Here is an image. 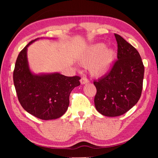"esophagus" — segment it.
Returning a JSON list of instances; mask_svg holds the SVG:
<instances>
[{
	"mask_svg": "<svg viewBox=\"0 0 158 158\" xmlns=\"http://www.w3.org/2000/svg\"><path fill=\"white\" fill-rule=\"evenodd\" d=\"M88 82H89V81L86 78H81V80H80V83H81V84H82V85L85 84H87Z\"/></svg>",
	"mask_w": 158,
	"mask_h": 158,
	"instance_id": "34e87169",
	"label": "esophagus"
}]
</instances>
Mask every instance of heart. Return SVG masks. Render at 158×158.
<instances>
[{
	"instance_id": "b5f03b06",
	"label": "heart",
	"mask_w": 158,
	"mask_h": 158,
	"mask_svg": "<svg viewBox=\"0 0 158 158\" xmlns=\"http://www.w3.org/2000/svg\"><path fill=\"white\" fill-rule=\"evenodd\" d=\"M116 59V52L113 49L106 47L103 44L91 45L82 54L79 62L88 66L89 74L94 77L101 78L111 70Z\"/></svg>"
}]
</instances>
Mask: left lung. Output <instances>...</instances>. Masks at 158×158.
I'll return each instance as SVG.
<instances>
[{
    "mask_svg": "<svg viewBox=\"0 0 158 158\" xmlns=\"http://www.w3.org/2000/svg\"><path fill=\"white\" fill-rule=\"evenodd\" d=\"M118 60L105 76L94 81L97 111L104 116L117 117L127 113L139 100L142 90L144 66L138 51L118 34Z\"/></svg>",
    "mask_w": 158,
    "mask_h": 158,
    "instance_id": "8db88e82",
    "label": "left lung"
}]
</instances>
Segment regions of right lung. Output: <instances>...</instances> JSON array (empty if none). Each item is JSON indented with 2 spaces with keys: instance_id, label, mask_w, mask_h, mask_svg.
<instances>
[{
  "instance_id": "add662e5",
  "label": "right lung",
  "mask_w": 158,
  "mask_h": 158,
  "mask_svg": "<svg viewBox=\"0 0 158 158\" xmlns=\"http://www.w3.org/2000/svg\"><path fill=\"white\" fill-rule=\"evenodd\" d=\"M19 53L13 73L18 98L26 111L42 120L60 118L67 111L70 94L80 85L79 76L68 77L60 74H35L31 70L27 60V47Z\"/></svg>"
}]
</instances>
